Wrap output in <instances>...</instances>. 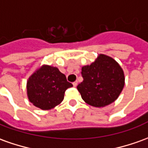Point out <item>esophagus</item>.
Here are the masks:
<instances>
[{
    "label": "esophagus",
    "instance_id": "1",
    "mask_svg": "<svg viewBox=\"0 0 148 148\" xmlns=\"http://www.w3.org/2000/svg\"><path fill=\"white\" fill-rule=\"evenodd\" d=\"M77 81H75V82H73V86H74V87L77 86Z\"/></svg>",
    "mask_w": 148,
    "mask_h": 148
}]
</instances>
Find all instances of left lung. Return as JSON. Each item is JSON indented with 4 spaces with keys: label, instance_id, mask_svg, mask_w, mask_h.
<instances>
[{
    "label": "left lung",
    "instance_id": "8db88e82",
    "mask_svg": "<svg viewBox=\"0 0 148 148\" xmlns=\"http://www.w3.org/2000/svg\"><path fill=\"white\" fill-rule=\"evenodd\" d=\"M82 82L77 90L85 102L94 107L111 104L121 93L124 86V71L113 58L100 55L96 61L82 68Z\"/></svg>",
    "mask_w": 148,
    "mask_h": 148
}]
</instances>
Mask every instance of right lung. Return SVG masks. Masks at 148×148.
I'll return each mask as SVG.
<instances>
[{
  "label": "right lung",
  "instance_id": "right-lung-1",
  "mask_svg": "<svg viewBox=\"0 0 148 148\" xmlns=\"http://www.w3.org/2000/svg\"><path fill=\"white\" fill-rule=\"evenodd\" d=\"M72 86L58 68L42 66L27 81V97L34 106L47 110L59 105L64 98L65 91Z\"/></svg>",
  "mask_w": 148,
  "mask_h": 148
}]
</instances>
